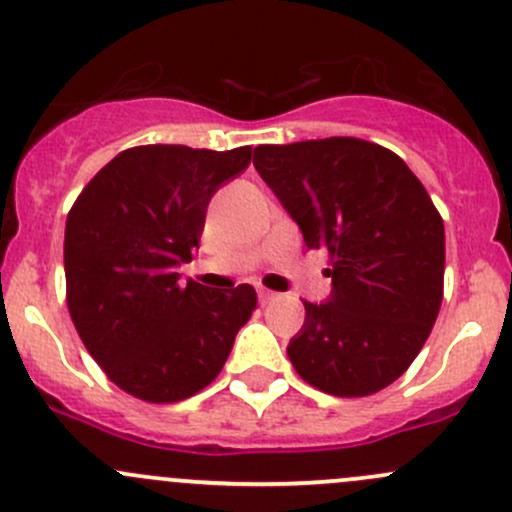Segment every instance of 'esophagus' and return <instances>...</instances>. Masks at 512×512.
I'll return each instance as SVG.
<instances>
[{"instance_id":"1","label":"esophagus","mask_w":512,"mask_h":512,"mask_svg":"<svg viewBox=\"0 0 512 512\" xmlns=\"http://www.w3.org/2000/svg\"><path fill=\"white\" fill-rule=\"evenodd\" d=\"M257 297H260V304H270V302H275L277 294L270 292V289H260V292H257Z\"/></svg>"}]
</instances>
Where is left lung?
<instances>
[{
    "mask_svg": "<svg viewBox=\"0 0 512 512\" xmlns=\"http://www.w3.org/2000/svg\"><path fill=\"white\" fill-rule=\"evenodd\" d=\"M252 163L304 245L332 255V292L304 302L289 361L324 394L386 389L421 352L443 299L446 232L426 188L361 138L257 146Z\"/></svg>",
    "mask_w": 512,
    "mask_h": 512,
    "instance_id": "obj_1",
    "label": "left lung"
}]
</instances>
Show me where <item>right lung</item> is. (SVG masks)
<instances>
[{"label":"right lung","instance_id":"right-lung-1","mask_svg":"<svg viewBox=\"0 0 512 512\" xmlns=\"http://www.w3.org/2000/svg\"><path fill=\"white\" fill-rule=\"evenodd\" d=\"M252 148L138 146L81 190L66 218V304L81 342L126 394L173 404L210 384L257 294L180 285L208 203L250 165Z\"/></svg>","mask_w":512,"mask_h":512}]
</instances>
